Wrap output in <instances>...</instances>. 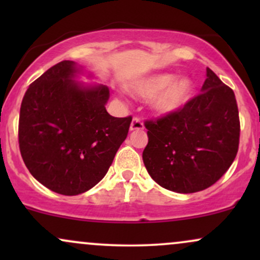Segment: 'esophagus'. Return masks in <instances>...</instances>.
I'll list each match as a JSON object with an SVG mask.
<instances>
[{"label":"esophagus","instance_id":"1","mask_svg":"<svg viewBox=\"0 0 260 260\" xmlns=\"http://www.w3.org/2000/svg\"><path fill=\"white\" fill-rule=\"evenodd\" d=\"M144 128V124H143L142 120L137 116H134L132 122H131V131H140Z\"/></svg>","mask_w":260,"mask_h":260}]
</instances>
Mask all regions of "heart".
<instances>
[{"label": "heart", "instance_id": "b5f03b06", "mask_svg": "<svg viewBox=\"0 0 260 260\" xmlns=\"http://www.w3.org/2000/svg\"><path fill=\"white\" fill-rule=\"evenodd\" d=\"M129 90L142 99H153L151 106L159 113H171L180 110L189 100L193 83L189 78L175 80L174 74H155L131 84Z\"/></svg>", "mask_w": 260, "mask_h": 260}]
</instances>
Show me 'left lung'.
Returning <instances> with one entry per match:
<instances>
[{
	"label": "left lung",
	"mask_w": 260,
	"mask_h": 260,
	"mask_svg": "<svg viewBox=\"0 0 260 260\" xmlns=\"http://www.w3.org/2000/svg\"><path fill=\"white\" fill-rule=\"evenodd\" d=\"M202 92L177 111L147 120L143 161L166 189L194 193L213 186L234 162L240 144L235 92L210 68Z\"/></svg>",
	"instance_id": "8db88e82"
}]
</instances>
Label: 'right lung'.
Wrapping results in <instances>:
<instances>
[{"instance_id":"add662e5","label":"right lung","mask_w":260,"mask_h":260,"mask_svg":"<svg viewBox=\"0 0 260 260\" xmlns=\"http://www.w3.org/2000/svg\"><path fill=\"white\" fill-rule=\"evenodd\" d=\"M73 61L32 82L20 105L18 142L29 172L58 194L77 196L100 182L127 138L132 116L112 117L106 85L74 83Z\"/></svg>"}]
</instances>
